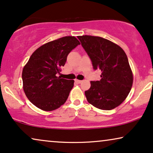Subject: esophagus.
I'll list each match as a JSON object with an SVG mask.
<instances>
[{"label": "esophagus", "mask_w": 153, "mask_h": 153, "mask_svg": "<svg viewBox=\"0 0 153 153\" xmlns=\"http://www.w3.org/2000/svg\"><path fill=\"white\" fill-rule=\"evenodd\" d=\"M75 81H76V82L78 83H81V82H82V81H81V80H78V79H76V80H75Z\"/></svg>", "instance_id": "obj_1"}]
</instances>
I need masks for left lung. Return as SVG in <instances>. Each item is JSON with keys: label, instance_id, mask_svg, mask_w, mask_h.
Wrapping results in <instances>:
<instances>
[{"label": "left lung", "instance_id": "left-lung-1", "mask_svg": "<svg viewBox=\"0 0 153 153\" xmlns=\"http://www.w3.org/2000/svg\"><path fill=\"white\" fill-rule=\"evenodd\" d=\"M77 37L91 58L94 70L102 72L101 79L91 81V88L85 91L88 102L102 110L117 107L126 99L133 83L126 53L116 44L102 37Z\"/></svg>", "mask_w": 153, "mask_h": 153}]
</instances>
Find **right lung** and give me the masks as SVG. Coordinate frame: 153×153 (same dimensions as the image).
<instances>
[{"mask_svg":"<svg viewBox=\"0 0 153 153\" xmlns=\"http://www.w3.org/2000/svg\"><path fill=\"white\" fill-rule=\"evenodd\" d=\"M79 45L76 37L66 36L41 46L31 55L23 69V85L29 101L37 108L50 111L66 102L74 81L56 74Z\"/></svg>","mask_w":153,"mask_h":153,"instance_id":"right-lung-1","label":"right lung"}]
</instances>
